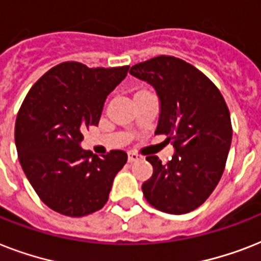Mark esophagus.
<instances>
[{
    "mask_svg": "<svg viewBox=\"0 0 261 261\" xmlns=\"http://www.w3.org/2000/svg\"><path fill=\"white\" fill-rule=\"evenodd\" d=\"M138 160H141V155H138L137 153H128V163H134Z\"/></svg>",
    "mask_w": 261,
    "mask_h": 261,
    "instance_id": "34e87169",
    "label": "esophagus"
}]
</instances>
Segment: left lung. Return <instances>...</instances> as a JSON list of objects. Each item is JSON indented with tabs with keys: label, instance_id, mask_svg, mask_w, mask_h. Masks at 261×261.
Masks as SVG:
<instances>
[{
	"label": "left lung",
	"instance_id": "8db88e82",
	"mask_svg": "<svg viewBox=\"0 0 261 261\" xmlns=\"http://www.w3.org/2000/svg\"><path fill=\"white\" fill-rule=\"evenodd\" d=\"M130 74L154 88L160 100L155 134L167 135L174 147L167 164L146 157L153 174L142 184L145 199L168 214L190 213L206 202L223 173L233 134L229 108L202 71L174 57L137 63Z\"/></svg>",
	"mask_w": 261,
	"mask_h": 261
}]
</instances>
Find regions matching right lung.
<instances>
[{
	"label": "right lung",
	"mask_w": 261,
	"mask_h": 261,
	"mask_svg": "<svg viewBox=\"0 0 261 261\" xmlns=\"http://www.w3.org/2000/svg\"><path fill=\"white\" fill-rule=\"evenodd\" d=\"M128 66L89 69L63 62L36 81L14 126L18 161L35 192L51 210L84 217L108 200L127 153L97 157L81 147L83 131L97 126L107 96L126 79Z\"/></svg>",
	"instance_id": "1"
}]
</instances>
